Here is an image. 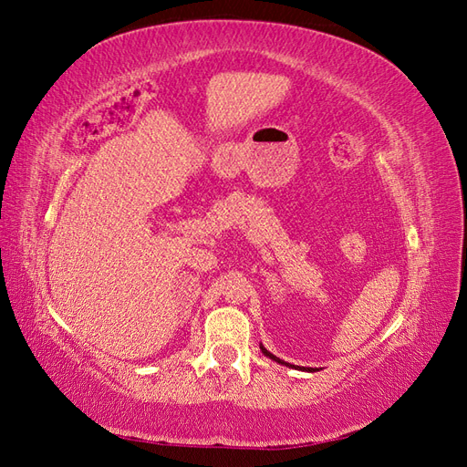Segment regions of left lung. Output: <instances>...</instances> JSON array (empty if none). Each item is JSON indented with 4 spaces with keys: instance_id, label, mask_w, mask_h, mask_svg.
Listing matches in <instances>:
<instances>
[{
    "instance_id": "left-lung-1",
    "label": "left lung",
    "mask_w": 467,
    "mask_h": 467,
    "mask_svg": "<svg viewBox=\"0 0 467 467\" xmlns=\"http://www.w3.org/2000/svg\"><path fill=\"white\" fill-rule=\"evenodd\" d=\"M261 347V352L265 357H268L271 360H275V362H278V364H282V366H288V368H298V370H302V372H316V368H306V366H294V364H290V362H285V360H280L278 357H275L273 352H268L263 345H259Z\"/></svg>"
}]
</instances>
